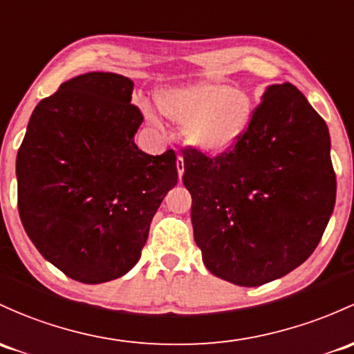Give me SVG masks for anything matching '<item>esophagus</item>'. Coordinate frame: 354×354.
Returning <instances> with one entry per match:
<instances>
[{
	"mask_svg": "<svg viewBox=\"0 0 354 354\" xmlns=\"http://www.w3.org/2000/svg\"><path fill=\"white\" fill-rule=\"evenodd\" d=\"M176 169H178V176H183L185 173V159L181 158V156H178L176 158Z\"/></svg>",
	"mask_w": 354,
	"mask_h": 354,
	"instance_id": "esophagus-1",
	"label": "esophagus"
}]
</instances>
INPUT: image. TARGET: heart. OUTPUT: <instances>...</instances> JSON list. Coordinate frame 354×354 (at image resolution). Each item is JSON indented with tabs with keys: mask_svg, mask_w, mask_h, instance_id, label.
<instances>
[{
	"mask_svg": "<svg viewBox=\"0 0 354 354\" xmlns=\"http://www.w3.org/2000/svg\"><path fill=\"white\" fill-rule=\"evenodd\" d=\"M159 111L183 127L187 144L207 156H222L243 140L254 115V103L244 89L217 81H196L156 93ZM144 115L158 122L154 111L142 103Z\"/></svg>",
	"mask_w": 354,
	"mask_h": 354,
	"instance_id": "1",
	"label": "heart"
}]
</instances>
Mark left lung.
<instances>
[{"label": "left lung", "mask_w": 354, "mask_h": 354, "mask_svg": "<svg viewBox=\"0 0 354 354\" xmlns=\"http://www.w3.org/2000/svg\"><path fill=\"white\" fill-rule=\"evenodd\" d=\"M185 154L195 243L239 286L285 277L314 252L336 203L329 129L293 84H271L227 154Z\"/></svg>", "instance_id": "8db88e82"}]
</instances>
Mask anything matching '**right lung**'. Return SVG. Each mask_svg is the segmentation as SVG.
I'll return each instance as SVG.
<instances>
[{
  "label": "right lung",
  "mask_w": 354,
  "mask_h": 354,
  "mask_svg": "<svg viewBox=\"0 0 354 354\" xmlns=\"http://www.w3.org/2000/svg\"><path fill=\"white\" fill-rule=\"evenodd\" d=\"M133 81L115 73L71 77L33 110L18 149L21 224L40 254L81 283L129 273L152 217L178 183L171 149L137 147L142 113Z\"/></svg>",
  "instance_id": "add662e5"
}]
</instances>
